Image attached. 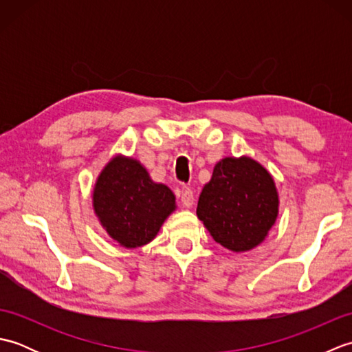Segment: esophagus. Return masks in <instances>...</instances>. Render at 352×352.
<instances>
[{"label":"esophagus","instance_id":"34e87169","mask_svg":"<svg viewBox=\"0 0 352 352\" xmlns=\"http://www.w3.org/2000/svg\"><path fill=\"white\" fill-rule=\"evenodd\" d=\"M178 199H180V203L183 204V207H192L193 204V192L190 188H183L178 190Z\"/></svg>","mask_w":352,"mask_h":352}]
</instances>
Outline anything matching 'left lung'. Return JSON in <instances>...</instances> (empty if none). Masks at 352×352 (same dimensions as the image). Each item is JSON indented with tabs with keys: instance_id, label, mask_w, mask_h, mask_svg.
<instances>
[{
	"instance_id": "obj_1",
	"label": "left lung",
	"mask_w": 352,
	"mask_h": 352,
	"mask_svg": "<svg viewBox=\"0 0 352 352\" xmlns=\"http://www.w3.org/2000/svg\"><path fill=\"white\" fill-rule=\"evenodd\" d=\"M197 214L216 242L248 251L263 241L278 214L272 177L250 157H227L201 192Z\"/></svg>"
}]
</instances>
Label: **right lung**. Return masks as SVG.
I'll list each match as a JSON object with an SVG mask.
<instances>
[{"mask_svg":"<svg viewBox=\"0 0 352 352\" xmlns=\"http://www.w3.org/2000/svg\"><path fill=\"white\" fill-rule=\"evenodd\" d=\"M94 207L116 242L138 248L159 233L175 208V197L168 186L154 183L139 162L115 157L95 184Z\"/></svg>","mask_w":352,"mask_h":352,"instance_id":"1","label":"right lung"}]
</instances>
